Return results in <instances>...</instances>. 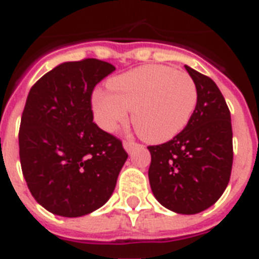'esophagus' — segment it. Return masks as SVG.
<instances>
[{
  "instance_id": "1",
  "label": "esophagus",
  "mask_w": 259,
  "mask_h": 259,
  "mask_svg": "<svg viewBox=\"0 0 259 259\" xmlns=\"http://www.w3.org/2000/svg\"><path fill=\"white\" fill-rule=\"evenodd\" d=\"M136 145H138V143H135L134 140H130V139H127V140H124V142H123V147H124L127 152H131L132 149H134Z\"/></svg>"
}]
</instances>
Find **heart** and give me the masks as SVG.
I'll list each match as a JSON object with an SVG mask.
<instances>
[{
	"instance_id": "b5f03b06",
	"label": "heart",
	"mask_w": 259,
	"mask_h": 259,
	"mask_svg": "<svg viewBox=\"0 0 259 259\" xmlns=\"http://www.w3.org/2000/svg\"><path fill=\"white\" fill-rule=\"evenodd\" d=\"M108 86L111 93L98 90L93 96L98 124L115 131L132 111L135 128L148 142L175 138L188 124L197 104L193 78L169 66H140L112 78Z\"/></svg>"
}]
</instances>
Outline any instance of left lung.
Masks as SVG:
<instances>
[{"mask_svg": "<svg viewBox=\"0 0 259 259\" xmlns=\"http://www.w3.org/2000/svg\"><path fill=\"white\" fill-rule=\"evenodd\" d=\"M197 86V104L172 140L149 145V184L160 204L180 214H196L222 196L233 165L230 111L209 76L185 66Z\"/></svg>", "mask_w": 259, "mask_h": 259, "instance_id": "obj_1", "label": "left lung"}]
</instances>
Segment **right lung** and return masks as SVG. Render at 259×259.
Segmentation results:
<instances>
[{
	"mask_svg": "<svg viewBox=\"0 0 259 259\" xmlns=\"http://www.w3.org/2000/svg\"><path fill=\"white\" fill-rule=\"evenodd\" d=\"M115 71L108 62H65L35 82L19 125V160L30 193L53 214L80 217L103 206L128 153L94 123L91 95Z\"/></svg>",
	"mask_w": 259,
	"mask_h": 259,
	"instance_id": "obj_1",
	"label": "right lung"
}]
</instances>
